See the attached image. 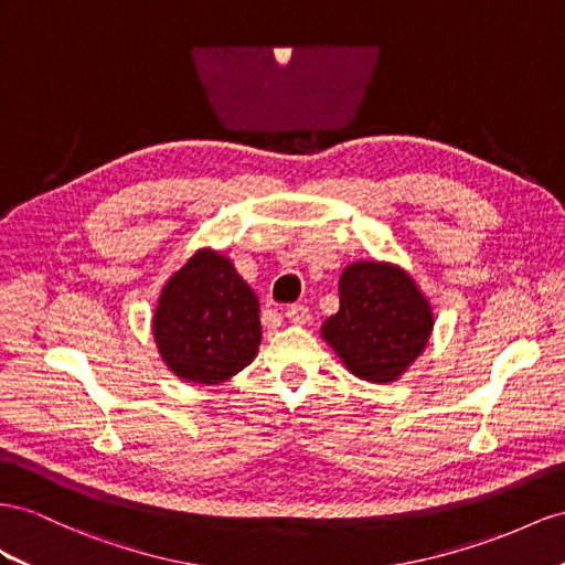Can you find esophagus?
Wrapping results in <instances>:
<instances>
[{"instance_id":"obj_1","label":"esophagus","mask_w":565,"mask_h":565,"mask_svg":"<svg viewBox=\"0 0 565 565\" xmlns=\"http://www.w3.org/2000/svg\"><path fill=\"white\" fill-rule=\"evenodd\" d=\"M286 317L294 324H306V322H310V310L306 306H291L286 310Z\"/></svg>"}]
</instances>
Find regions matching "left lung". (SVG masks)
<instances>
[{"label":"left lung","mask_w":565,"mask_h":565,"mask_svg":"<svg viewBox=\"0 0 565 565\" xmlns=\"http://www.w3.org/2000/svg\"><path fill=\"white\" fill-rule=\"evenodd\" d=\"M341 308L322 339L355 377L388 384L425 351L434 317L429 300L396 265L353 263L339 279Z\"/></svg>","instance_id":"left-lung-1"}]
</instances>
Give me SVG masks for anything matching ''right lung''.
Masks as SVG:
<instances>
[{
    "mask_svg": "<svg viewBox=\"0 0 565 565\" xmlns=\"http://www.w3.org/2000/svg\"><path fill=\"white\" fill-rule=\"evenodd\" d=\"M152 331L159 355L177 377L220 384L257 355L259 302L231 259L205 248L164 284Z\"/></svg>",
    "mask_w": 565,
    "mask_h": 565,
    "instance_id": "add662e5",
    "label": "right lung"
}]
</instances>
